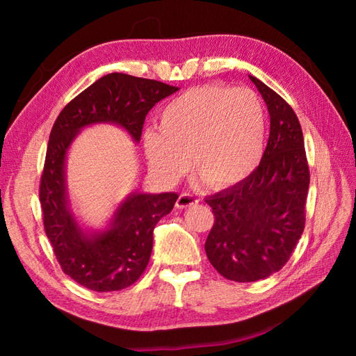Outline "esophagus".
I'll return each mask as SVG.
<instances>
[{"label": "esophagus", "instance_id": "1", "mask_svg": "<svg viewBox=\"0 0 356 356\" xmlns=\"http://www.w3.org/2000/svg\"><path fill=\"white\" fill-rule=\"evenodd\" d=\"M197 203H199L197 197H194V195H191V194L184 193V194L179 195V199L176 202V207L177 208H188V207L197 205Z\"/></svg>", "mask_w": 356, "mask_h": 356}]
</instances>
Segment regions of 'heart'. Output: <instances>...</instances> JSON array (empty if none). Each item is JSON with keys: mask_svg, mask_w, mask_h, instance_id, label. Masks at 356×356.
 I'll list each match as a JSON object with an SVG mask.
<instances>
[{"mask_svg": "<svg viewBox=\"0 0 356 356\" xmlns=\"http://www.w3.org/2000/svg\"><path fill=\"white\" fill-rule=\"evenodd\" d=\"M266 139L264 107L252 90L200 86L174 97L159 115V130L143 133L149 168L174 184L191 168L213 190H226L259 166Z\"/></svg>", "mask_w": 356, "mask_h": 356, "instance_id": "1", "label": "heart"}]
</instances>
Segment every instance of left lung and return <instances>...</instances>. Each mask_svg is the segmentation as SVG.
<instances>
[{
  "instance_id": "8db88e82",
  "label": "left lung",
  "mask_w": 356,
  "mask_h": 356,
  "mask_svg": "<svg viewBox=\"0 0 356 356\" xmlns=\"http://www.w3.org/2000/svg\"><path fill=\"white\" fill-rule=\"evenodd\" d=\"M268 105L270 131L260 165L243 182L209 195L214 225L205 251L225 278L263 280L282 269L303 234L309 165L292 107L260 79L249 76Z\"/></svg>"
}]
</instances>
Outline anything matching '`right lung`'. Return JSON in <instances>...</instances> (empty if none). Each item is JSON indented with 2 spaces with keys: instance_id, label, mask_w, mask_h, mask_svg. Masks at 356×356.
<instances>
[{
  "instance_id": "right-lung-1",
  "label": "right lung",
  "mask_w": 356,
  "mask_h": 356,
  "mask_svg": "<svg viewBox=\"0 0 356 356\" xmlns=\"http://www.w3.org/2000/svg\"><path fill=\"white\" fill-rule=\"evenodd\" d=\"M163 82L110 73L97 79L59 113L50 131L40 185L45 236L64 274L96 292L120 291L143 274L153 249V231L171 209L176 193H133L116 209L110 228L84 232L69 208L65 154L81 128L110 122L140 140L148 111L177 92Z\"/></svg>"
}]
</instances>
